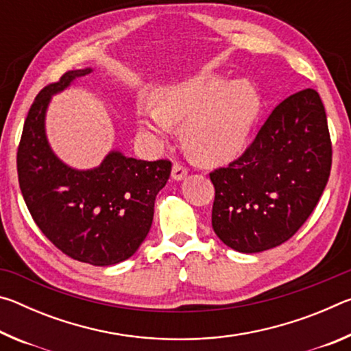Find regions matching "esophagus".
<instances>
[{
  "instance_id": "obj_1",
  "label": "esophagus",
  "mask_w": 351,
  "mask_h": 351,
  "mask_svg": "<svg viewBox=\"0 0 351 351\" xmlns=\"http://www.w3.org/2000/svg\"><path fill=\"white\" fill-rule=\"evenodd\" d=\"M186 176H187V169L181 164H173V167H171V178H173L175 181H181Z\"/></svg>"
}]
</instances>
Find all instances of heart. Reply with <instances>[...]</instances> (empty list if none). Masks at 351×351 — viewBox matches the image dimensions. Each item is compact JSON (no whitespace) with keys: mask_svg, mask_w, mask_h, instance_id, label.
<instances>
[{"mask_svg":"<svg viewBox=\"0 0 351 351\" xmlns=\"http://www.w3.org/2000/svg\"><path fill=\"white\" fill-rule=\"evenodd\" d=\"M260 111L251 82L201 74L165 85L153 94V106L139 104V125L165 141L170 128L181 127L186 152L203 164H221L246 145Z\"/></svg>","mask_w":351,"mask_h":351,"instance_id":"1","label":"heart"}]
</instances>
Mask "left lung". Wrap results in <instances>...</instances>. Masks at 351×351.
Listing matches in <instances>:
<instances>
[{"label":"left lung","instance_id":"obj_1","mask_svg":"<svg viewBox=\"0 0 351 351\" xmlns=\"http://www.w3.org/2000/svg\"><path fill=\"white\" fill-rule=\"evenodd\" d=\"M330 170L325 108L306 88L276 106L239 159L210 173L213 230L239 252L280 246L313 213Z\"/></svg>","mask_w":351,"mask_h":351}]
</instances>
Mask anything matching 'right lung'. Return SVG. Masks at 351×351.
Wrapping results in <instances>:
<instances>
[{
	"mask_svg": "<svg viewBox=\"0 0 351 351\" xmlns=\"http://www.w3.org/2000/svg\"><path fill=\"white\" fill-rule=\"evenodd\" d=\"M90 73L91 68L68 71L38 93L23 127L16 170L27 209L52 245L83 263L110 266L132 257L145 240L171 162L141 161L112 150L99 167L77 170L56 156L45 130L47 105Z\"/></svg>",
	"mask_w": 351,
	"mask_h": 351,
	"instance_id": "add662e5",
	"label": "right lung"
}]
</instances>
